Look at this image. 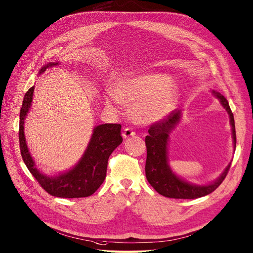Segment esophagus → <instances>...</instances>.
I'll return each mask as SVG.
<instances>
[{"label": "esophagus", "mask_w": 253, "mask_h": 253, "mask_svg": "<svg viewBox=\"0 0 253 253\" xmlns=\"http://www.w3.org/2000/svg\"><path fill=\"white\" fill-rule=\"evenodd\" d=\"M123 137L124 138H128V137H131V136H134L135 135V132L132 130V128H125L124 131H123Z\"/></svg>", "instance_id": "obj_1"}]
</instances>
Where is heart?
<instances>
[{
    "label": "heart",
    "instance_id": "heart-1",
    "mask_svg": "<svg viewBox=\"0 0 253 253\" xmlns=\"http://www.w3.org/2000/svg\"><path fill=\"white\" fill-rule=\"evenodd\" d=\"M178 84L164 74L136 75L118 80L114 91L106 94V103L117 99L133 105L135 118L145 123H155L167 118L177 104Z\"/></svg>",
    "mask_w": 253,
    "mask_h": 253
}]
</instances>
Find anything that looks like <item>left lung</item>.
Here are the masks:
<instances>
[{
    "instance_id": "left-lung-1",
    "label": "left lung",
    "mask_w": 253,
    "mask_h": 253,
    "mask_svg": "<svg viewBox=\"0 0 253 253\" xmlns=\"http://www.w3.org/2000/svg\"><path fill=\"white\" fill-rule=\"evenodd\" d=\"M211 93L228 114L229 124L232 127L233 145L234 149H236L235 120L228 101L219 92L213 90ZM181 119L182 112L174 111L167 119L150 127L149 135L146 136V177L152 187L163 196L184 200L199 199L213 192L223 182L232 162L228 163V166L215 181L204 185L190 183L174 173L169 164V141L170 133L178 126Z\"/></svg>"
}]
</instances>
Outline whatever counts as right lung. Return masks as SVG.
<instances>
[{
	"mask_svg": "<svg viewBox=\"0 0 253 253\" xmlns=\"http://www.w3.org/2000/svg\"><path fill=\"white\" fill-rule=\"evenodd\" d=\"M60 65L59 62H49L40 69L38 75L47 68ZM35 86L26 93L19 114V146L24 162L30 172L41 185V187L52 196L64 199H76L92 195L106 177L107 161L115 149L122 144L120 124H101L95 126L84 154L79 162L70 169L53 175L42 173L37 168L29 151L25 136V121L30 112Z\"/></svg>",
	"mask_w": 253,
	"mask_h": 253,
	"instance_id": "obj_1",
	"label": "right lung"
}]
</instances>
